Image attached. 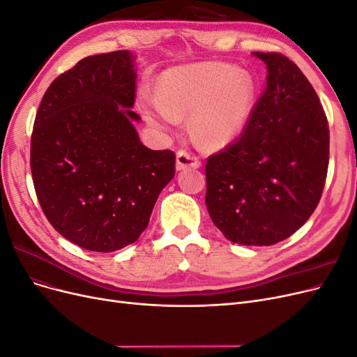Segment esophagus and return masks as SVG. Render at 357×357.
<instances>
[{
  "label": "esophagus",
  "mask_w": 357,
  "mask_h": 357,
  "mask_svg": "<svg viewBox=\"0 0 357 357\" xmlns=\"http://www.w3.org/2000/svg\"><path fill=\"white\" fill-rule=\"evenodd\" d=\"M201 167V160L193 156L192 153L186 152V150H180V152H177V156H176V168L177 171H183V169H188V168H199Z\"/></svg>",
  "instance_id": "1"
}]
</instances>
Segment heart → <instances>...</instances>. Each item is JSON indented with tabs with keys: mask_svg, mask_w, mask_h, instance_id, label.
<instances>
[{
	"mask_svg": "<svg viewBox=\"0 0 357 357\" xmlns=\"http://www.w3.org/2000/svg\"><path fill=\"white\" fill-rule=\"evenodd\" d=\"M255 101L252 74L223 62L172 68L162 77L159 92L139 95V107L155 126H176L190 113V131L207 149L234 143L250 121Z\"/></svg>",
	"mask_w": 357,
	"mask_h": 357,
	"instance_id": "heart-1",
	"label": "heart"
}]
</instances>
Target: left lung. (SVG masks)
<instances>
[{
    "label": "left lung",
    "mask_w": 357,
    "mask_h": 357,
    "mask_svg": "<svg viewBox=\"0 0 357 357\" xmlns=\"http://www.w3.org/2000/svg\"><path fill=\"white\" fill-rule=\"evenodd\" d=\"M266 88L244 132L207 159L205 204L232 243L273 245L304 225L320 201L329 126L311 83L282 53L253 52Z\"/></svg>",
    "instance_id": "8db88e82"
}]
</instances>
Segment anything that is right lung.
Segmentation results:
<instances>
[{"mask_svg":"<svg viewBox=\"0 0 357 357\" xmlns=\"http://www.w3.org/2000/svg\"><path fill=\"white\" fill-rule=\"evenodd\" d=\"M135 80L131 52L84 58L52 82L32 129L43 213L63 238L91 252L135 243L176 174L174 152L139 142Z\"/></svg>","mask_w":357,"mask_h":357,"instance_id":"1","label":"right lung"}]
</instances>
